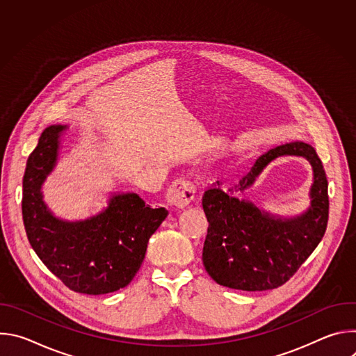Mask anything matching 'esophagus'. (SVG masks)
I'll use <instances>...</instances> for the list:
<instances>
[{
    "mask_svg": "<svg viewBox=\"0 0 356 356\" xmlns=\"http://www.w3.org/2000/svg\"><path fill=\"white\" fill-rule=\"evenodd\" d=\"M195 191V184L191 180L181 177L170 184V187L168 188L166 200L169 202V206H173L176 209H184L194 200Z\"/></svg>",
    "mask_w": 356,
    "mask_h": 356,
    "instance_id": "esophagus-1",
    "label": "esophagus"
}]
</instances>
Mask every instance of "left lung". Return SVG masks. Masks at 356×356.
I'll return each instance as SVG.
<instances>
[{
  "mask_svg": "<svg viewBox=\"0 0 356 356\" xmlns=\"http://www.w3.org/2000/svg\"><path fill=\"white\" fill-rule=\"evenodd\" d=\"M307 158L314 169L312 207L301 217L273 220L250 202L218 187L202 195L209 229L202 248V265L221 286L262 291L284 284L306 262L323 239L328 222V181L313 146L293 142L262 155L234 187L243 190L277 156Z\"/></svg>",
  "mask_w": 356,
  "mask_h": 356,
  "instance_id": "left-lung-1",
  "label": "left lung"
}]
</instances>
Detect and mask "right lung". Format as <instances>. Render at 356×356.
<instances>
[{
	"mask_svg": "<svg viewBox=\"0 0 356 356\" xmlns=\"http://www.w3.org/2000/svg\"><path fill=\"white\" fill-rule=\"evenodd\" d=\"M60 125L46 128L26 161L22 180V218L31 246L44 266L76 293L107 294L131 283L149 238L168 217L135 193L114 195L108 209L90 220L63 222L50 214L40 186L52 172Z\"/></svg>",
	"mask_w": 356,
	"mask_h": 356,
	"instance_id": "right-lung-1",
	"label": "right lung"
}]
</instances>
